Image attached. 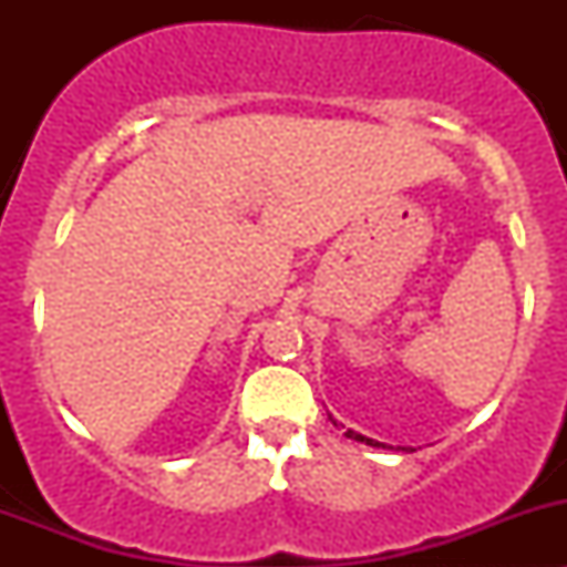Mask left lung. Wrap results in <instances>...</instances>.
<instances>
[{"label":"left lung","instance_id":"8db88e82","mask_svg":"<svg viewBox=\"0 0 567 567\" xmlns=\"http://www.w3.org/2000/svg\"><path fill=\"white\" fill-rule=\"evenodd\" d=\"M329 420L334 422V416L329 414ZM337 425V422H334ZM346 436L348 439H353V442H362V444H370V447H386V444H381V442H375V439H368V436H362V433H357V431H346ZM400 450H405V447H400Z\"/></svg>","mask_w":567,"mask_h":567}]
</instances>
